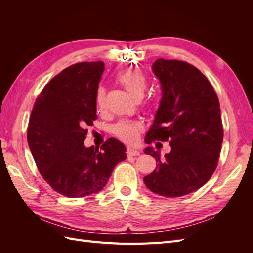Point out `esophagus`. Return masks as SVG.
Returning a JSON list of instances; mask_svg holds the SVG:
<instances>
[{
    "mask_svg": "<svg viewBox=\"0 0 253 253\" xmlns=\"http://www.w3.org/2000/svg\"><path fill=\"white\" fill-rule=\"evenodd\" d=\"M126 154H127V156H138L140 154V152L136 151L134 149H127Z\"/></svg>",
    "mask_w": 253,
    "mask_h": 253,
    "instance_id": "esophagus-1",
    "label": "esophagus"
}]
</instances>
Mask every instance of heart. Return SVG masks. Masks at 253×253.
Listing matches in <instances>:
<instances>
[{"label":"heart","mask_w":253,"mask_h":253,"mask_svg":"<svg viewBox=\"0 0 253 253\" xmlns=\"http://www.w3.org/2000/svg\"><path fill=\"white\" fill-rule=\"evenodd\" d=\"M116 80L119 84L124 86L127 93L131 95L136 101H140L143 98L145 90L148 87L147 79L140 72L136 70H127L120 73ZM105 100V89L102 86H99L96 91V106L97 109L101 110L104 106ZM141 131V125L138 122L132 121H120L114 126V133L121 140L127 143H135L139 139V134Z\"/></svg>","instance_id":"heart-1"}]
</instances>
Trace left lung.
<instances>
[{"mask_svg": "<svg viewBox=\"0 0 253 253\" xmlns=\"http://www.w3.org/2000/svg\"><path fill=\"white\" fill-rule=\"evenodd\" d=\"M152 71L163 95L144 141L170 140L171 152L162 158L159 150L144 149L157 164L143 181L156 194L179 197L203 187L216 169L224 136L219 101L208 79L187 62L157 59Z\"/></svg>", "mask_w": 253, "mask_h": 253, "instance_id": "obj_1", "label": "left lung"}]
</instances>
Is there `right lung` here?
I'll list each match as a JSON object with an SVG mask.
<instances>
[{
    "label": "right lung",
    "instance_id": "add662e5",
    "mask_svg": "<svg viewBox=\"0 0 253 253\" xmlns=\"http://www.w3.org/2000/svg\"><path fill=\"white\" fill-rule=\"evenodd\" d=\"M102 61L81 62L55 76L38 97L27 141L42 177L58 193L83 197L101 191L115 166L126 158V145L109 138L100 150L84 145L87 126L97 118L96 91Z\"/></svg>",
    "mask_w": 253,
    "mask_h": 253
}]
</instances>
